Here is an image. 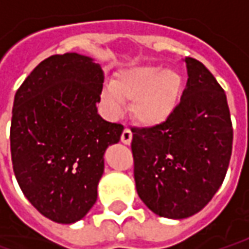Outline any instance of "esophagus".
I'll return each mask as SVG.
<instances>
[{"label":"esophagus","instance_id":"1","mask_svg":"<svg viewBox=\"0 0 249 249\" xmlns=\"http://www.w3.org/2000/svg\"><path fill=\"white\" fill-rule=\"evenodd\" d=\"M121 142L124 144H131V142H132V132H131V129L125 128L124 131H123V133H121Z\"/></svg>","mask_w":249,"mask_h":249}]
</instances>
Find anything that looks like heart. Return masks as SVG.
Returning <instances> with one entry per match:
<instances>
[{
    "instance_id": "obj_1",
    "label": "heart",
    "mask_w": 249,
    "mask_h": 249,
    "mask_svg": "<svg viewBox=\"0 0 249 249\" xmlns=\"http://www.w3.org/2000/svg\"><path fill=\"white\" fill-rule=\"evenodd\" d=\"M183 77L174 69L135 66L117 73L105 85L100 100L107 114L121 113L123 102H131V114L142 126L164 124L180 103Z\"/></svg>"
}]
</instances>
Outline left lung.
I'll use <instances>...</instances> for the list:
<instances>
[{
	"label": "left lung",
	"instance_id": "obj_1",
	"mask_svg": "<svg viewBox=\"0 0 249 249\" xmlns=\"http://www.w3.org/2000/svg\"><path fill=\"white\" fill-rule=\"evenodd\" d=\"M187 85L164 124L133 128L135 183L156 215L192 216L212 200L226 176L233 128L225 90L193 57H186Z\"/></svg>",
	"mask_w": 249,
	"mask_h": 249
}]
</instances>
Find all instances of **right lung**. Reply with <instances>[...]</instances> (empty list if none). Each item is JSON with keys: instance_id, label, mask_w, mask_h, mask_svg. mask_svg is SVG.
<instances>
[{"instance_id": "add662e5", "label": "right lung", "mask_w": 249, "mask_h": 249, "mask_svg": "<svg viewBox=\"0 0 249 249\" xmlns=\"http://www.w3.org/2000/svg\"><path fill=\"white\" fill-rule=\"evenodd\" d=\"M105 74L89 56H49L16 90L13 172L33 207L56 223L82 219L98 198L105 151L124 126L98 114Z\"/></svg>"}]
</instances>
